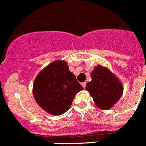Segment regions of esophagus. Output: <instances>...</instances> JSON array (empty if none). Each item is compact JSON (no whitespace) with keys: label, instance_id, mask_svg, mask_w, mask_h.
I'll return each mask as SVG.
<instances>
[{"label":"esophagus","instance_id":"esophagus-1","mask_svg":"<svg viewBox=\"0 0 146 146\" xmlns=\"http://www.w3.org/2000/svg\"><path fill=\"white\" fill-rule=\"evenodd\" d=\"M81 85H82V87H83L84 88H85V85H86V82H82V83Z\"/></svg>","mask_w":146,"mask_h":146}]
</instances>
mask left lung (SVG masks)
<instances>
[{"instance_id":"left-lung-1","label":"left lung","mask_w":146,"mask_h":146,"mask_svg":"<svg viewBox=\"0 0 146 146\" xmlns=\"http://www.w3.org/2000/svg\"><path fill=\"white\" fill-rule=\"evenodd\" d=\"M92 81L85 89L89 92L94 104L103 110H110L123 94V85L118 77L107 67L98 65L91 73Z\"/></svg>"}]
</instances>
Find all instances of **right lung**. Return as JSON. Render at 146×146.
Returning <instances> with one entry per match:
<instances>
[{"instance_id": "obj_1", "label": "right lung", "mask_w": 146, "mask_h": 146, "mask_svg": "<svg viewBox=\"0 0 146 146\" xmlns=\"http://www.w3.org/2000/svg\"><path fill=\"white\" fill-rule=\"evenodd\" d=\"M83 89L64 60L53 61L38 73L33 84V95L42 110L52 115L70 108L76 94Z\"/></svg>"}]
</instances>
